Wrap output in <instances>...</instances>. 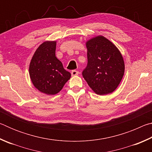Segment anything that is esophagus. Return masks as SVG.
I'll return each instance as SVG.
<instances>
[{"label":"esophagus","mask_w":152,"mask_h":152,"mask_svg":"<svg viewBox=\"0 0 152 152\" xmlns=\"http://www.w3.org/2000/svg\"><path fill=\"white\" fill-rule=\"evenodd\" d=\"M72 76H78L79 74V72L77 71V70H72Z\"/></svg>","instance_id":"34e87169"}]
</instances>
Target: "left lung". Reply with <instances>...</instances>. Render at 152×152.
I'll list each match as a JSON object with an SVG mask.
<instances>
[{
	"label": "left lung",
	"mask_w": 152,
	"mask_h": 152,
	"mask_svg": "<svg viewBox=\"0 0 152 152\" xmlns=\"http://www.w3.org/2000/svg\"><path fill=\"white\" fill-rule=\"evenodd\" d=\"M88 64L82 76L95 93H112L119 85L125 72L121 53L114 43L102 35L86 41Z\"/></svg>",
	"instance_id": "obj_1"
}]
</instances>
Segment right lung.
Listing matches in <instances>:
<instances>
[{
	"instance_id": "obj_1",
	"label": "right lung",
	"mask_w": 152,
	"mask_h": 152,
	"mask_svg": "<svg viewBox=\"0 0 152 152\" xmlns=\"http://www.w3.org/2000/svg\"><path fill=\"white\" fill-rule=\"evenodd\" d=\"M56 41L43 42L35 50L29 64V74L33 86L47 95L58 94L71 77L56 57Z\"/></svg>"
}]
</instances>
